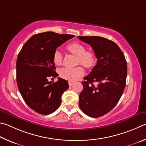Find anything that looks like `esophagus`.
<instances>
[{
  "label": "esophagus",
  "mask_w": 146,
  "mask_h": 146,
  "mask_svg": "<svg viewBox=\"0 0 146 146\" xmlns=\"http://www.w3.org/2000/svg\"><path fill=\"white\" fill-rule=\"evenodd\" d=\"M68 85L70 86H72L74 85V83L72 82V81H68Z\"/></svg>",
  "instance_id": "obj_1"
}]
</instances>
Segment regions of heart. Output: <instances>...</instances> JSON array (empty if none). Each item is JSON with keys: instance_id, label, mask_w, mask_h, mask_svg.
I'll return each instance as SVG.
<instances>
[{"instance_id": "obj_1", "label": "heart", "mask_w": 146, "mask_h": 146, "mask_svg": "<svg viewBox=\"0 0 146 146\" xmlns=\"http://www.w3.org/2000/svg\"><path fill=\"white\" fill-rule=\"evenodd\" d=\"M67 49L71 53L78 57V64H81L86 68H91L96 65V56L93 52L86 51V47L78 42L71 43L67 46ZM63 56L60 51L56 50L53 54V62L56 65H61ZM84 69L82 66H78L75 68L63 67L59 70V74L65 80L74 81L83 76Z\"/></svg>"}]
</instances>
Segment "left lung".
I'll return each mask as SVG.
<instances>
[{
	"label": "left lung",
	"mask_w": 146,
	"mask_h": 146,
	"mask_svg": "<svg viewBox=\"0 0 146 146\" xmlns=\"http://www.w3.org/2000/svg\"><path fill=\"white\" fill-rule=\"evenodd\" d=\"M93 48L98 61L82 81L79 105L91 117H101L118 103L127 77V62L121 48L113 41L101 36H80ZM93 82L97 85L94 86Z\"/></svg>",
	"instance_id": "obj_1"
}]
</instances>
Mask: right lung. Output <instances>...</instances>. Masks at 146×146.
Listing matches in <instances>:
<instances>
[{
	"label": "right lung",
	"mask_w": 146,
	"mask_h": 146,
	"mask_svg": "<svg viewBox=\"0 0 146 146\" xmlns=\"http://www.w3.org/2000/svg\"><path fill=\"white\" fill-rule=\"evenodd\" d=\"M74 36L45 32L33 35L23 46L17 60V83L29 107L37 113L48 115L60 106L61 96L68 88L67 81L57 77L53 54L56 48Z\"/></svg>",
	"instance_id": "obj_1"
}]
</instances>
